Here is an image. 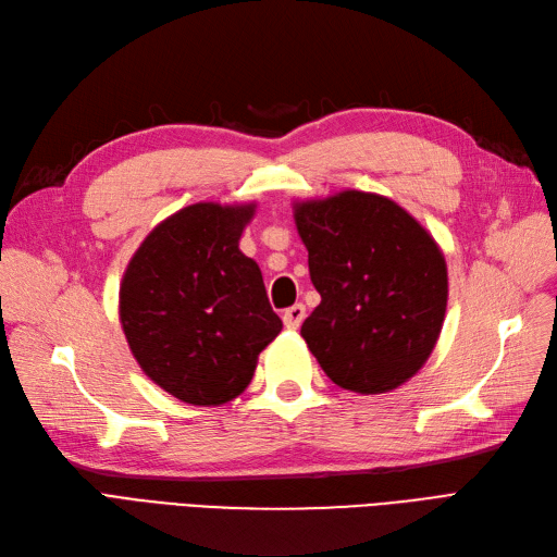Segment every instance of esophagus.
<instances>
[{
  "label": "esophagus",
  "mask_w": 557,
  "mask_h": 557,
  "mask_svg": "<svg viewBox=\"0 0 557 557\" xmlns=\"http://www.w3.org/2000/svg\"><path fill=\"white\" fill-rule=\"evenodd\" d=\"M305 318H307V307L305 305H295V307L283 311V323L288 330H297Z\"/></svg>",
  "instance_id": "1"
}]
</instances>
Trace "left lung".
Returning <instances> with one entry per match:
<instances>
[{
    "label": "left lung",
    "mask_w": 557,
    "mask_h": 557,
    "mask_svg": "<svg viewBox=\"0 0 557 557\" xmlns=\"http://www.w3.org/2000/svg\"><path fill=\"white\" fill-rule=\"evenodd\" d=\"M320 305L301 336L344 391L391 393L428 362L448 301L442 248L416 218L376 193L295 201Z\"/></svg>",
    "instance_id": "obj_1"
}]
</instances>
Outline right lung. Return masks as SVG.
<instances>
[{"label":"right lung","instance_id":"right-lung-1","mask_svg":"<svg viewBox=\"0 0 557 557\" xmlns=\"http://www.w3.org/2000/svg\"><path fill=\"white\" fill-rule=\"evenodd\" d=\"M256 205L199 201L162 221L121 283V325L134 360L193 407L239 397L283 323L262 272L239 250Z\"/></svg>","mask_w":557,"mask_h":557}]
</instances>
